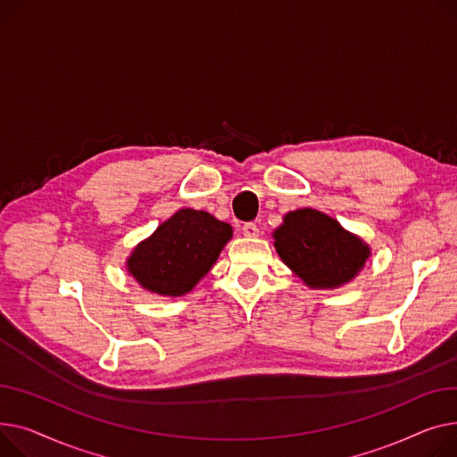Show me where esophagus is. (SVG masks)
I'll return each instance as SVG.
<instances>
[{"instance_id": "34e87169", "label": "esophagus", "mask_w": 457, "mask_h": 457, "mask_svg": "<svg viewBox=\"0 0 457 457\" xmlns=\"http://www.w3.org/2000/svg\"><path fill=\"white\" fill-rule=\"evenodd\" d=\"M241 230H244V234L247 237H256L260 234V228L256 227V223H245L244 227H241Z\"/></svg>"}]
</instances>
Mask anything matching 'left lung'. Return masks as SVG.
<instances>
[{"mask_svg":"<svg viewBox=\"0 0 457 457\" xmlns=\"http://www.w3.org/2000/svg\"><path fill=\"white\" fill-rule=\"evenodd\" d=\"M273 236L280 258L312 287L346 284L370 254L360 237L312 208L289 212Z\"/></svg>","mask_w":457,"mask_h":457,"instance_id":"1","label":"left lung"}]
</instances>
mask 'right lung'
Instances as JSON below:
<instances>
[{
	"label": "right lung",
	"instance_id": "right-lung-1",
	"mask_svg": "<svg viewBox=\"0 0 457 457\" xmlns=\"http://www.w3.org/2000/svg\"><path fill=\"white\" fill-rule=\"evenodd\" d=\"M230 237L232 227L208 212L179 210L132 251L129 273L153 293L179 297L210 271Z\"/></svg>",
	"mask_w": 457,
	"mask_h": 457
}]
</instances>
